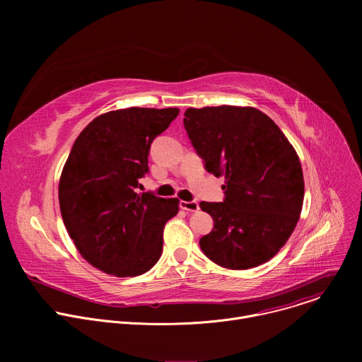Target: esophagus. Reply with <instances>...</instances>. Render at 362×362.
Wrapping results in <instances>:
<instances>
[{
    "label": "esophagus",
    "instance_id": "34e87169",
    "mask_svg": "<svg viewBox=\"0 0 362 362\" xmlns=\"http://www.w3.org/2000/svg\"><path fill=\"white\" fill-rule=\"evenodd\" d=\"M180 208L186 212H197L199 211V203L197 202H186L182 200L180 202Z\"/></svg>",
    "mask_w": 362,
    "mask_h": 362
}]
</instances>
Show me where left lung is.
Instances as JSON below:
<instances>
[{
  "instance_id": "8db88e82",
  "label": "left lung",
  "mask_w": 362,
  "mask_h": 362,
  "mask_svg": "<svg viewBox=\"0 0 362 362\" xmlns=\"http://www.w3.org/2000/svg\"><path fill=\"white\" fill-rule=\"evenodd\" d=\"M183 124L206 170L225 176V200L200 203L214 218L212 232L199 242L203 253L228 269L268 262L302 211L305 185L293 146L255 107L187 109Z\"/></svg>"
}]
</instances>
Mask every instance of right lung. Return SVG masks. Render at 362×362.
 I'll return each mask as SVG.
<instances>
[{
	"label": "right lung",
	"mask_w": 362,
	"mask_h": 362,
	"mask_svg": "<svg viewBox=\"0 0 362 362\" xmlns=\"http://www.w3.org/2000/svg\"><path fill=\"white\" fill-rule=\"evenodd\" d=\"M179 109L129 107L100 115L76 139L59 183L63 222L77 250L107 275L137 276L163 249L179 199L136 193L154 137Z\"/></svg>",
	"instance_id": "obj_1"
}]
</instances>
